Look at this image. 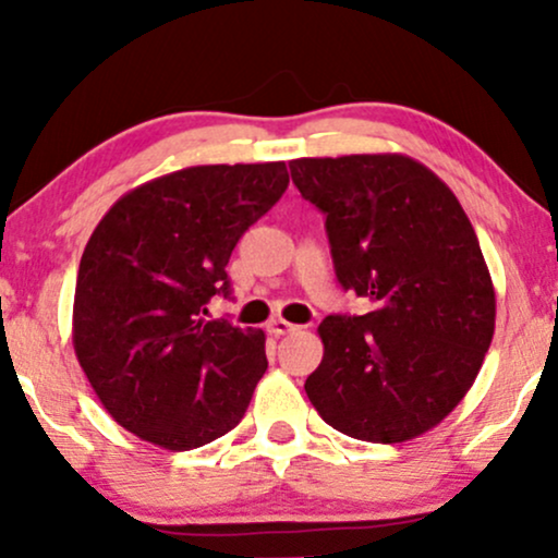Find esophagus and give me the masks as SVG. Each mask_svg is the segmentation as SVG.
<instances>
[{
	"label": "esophagus",
	"instance_id": "34e87169",
	"mask_svg": "<svg viewBox=\"0 0 558 558\" xmlns=\"http://www.w3.org/2000/svg\"><path fill=\"white\" fill-rule=\"evenodd\" d=\"M267 330L272 332V336H288V332H296L299 330V325H291V323H286V319H270V323H267Z\"/></svg>",
	"mask_w": 558,
	"mask_h": 558
}]
</instances>
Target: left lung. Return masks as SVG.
<instances>
[{"label": "left lung", "mask_w": 558, "mask_h": 558, "mask_svg": "<svg viewBox=\"0 0 558 558\" xmlns=\"http://www.w3.org/2000/svg\"><path fill=\"white\" fill-rule=\"evenodd\" d=\"M288 168L325 215L338 283L375 304L323 319L325 354L306 396L349 438H417L464 399L493 341L496 291L475 228L412 157H304Z\"/></svg>", "instance_id": "1"}]
</instances>
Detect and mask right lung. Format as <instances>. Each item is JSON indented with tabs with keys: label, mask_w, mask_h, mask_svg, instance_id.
I'll return each mask as SVG.
<instances>
[{
	"label": "right lung",
	"mask_w": 558,
	"mask_h": 558,
	"mask_svg": "<svg viewBox=\"0 0 558 558\" xmlns=\"http://www.w3.org/2000/svg\"><path fill=\"white\" fill-rule=\"evenodd\" d=\"M288 189L286 162L198 165L128 191L81 257L73 345L94 393L141 440L189 451L239 425L265 332L204 319L235 243Z\"/></svg>",
	"instance_id": "add662e5"
}]
</instances>
